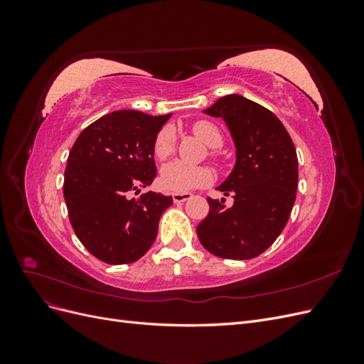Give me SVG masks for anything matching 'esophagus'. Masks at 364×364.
<instances>
[{
  "instance_id": "obj_1",
  "label": "esophagus",
  "mask_w": 364,
  "mask_h": 364,
  "mask_svg": "<svg viewBox=\"0 0 364 364\" xmlns=\"http://www.w3.org/2000/svg\"><path fill=\"white\" fill-rule=\"evenodd\" d=\"M188 199H191V194L190 193H174L173 194V202L174 203H183Z\"/></svg>"
}]
</instances>
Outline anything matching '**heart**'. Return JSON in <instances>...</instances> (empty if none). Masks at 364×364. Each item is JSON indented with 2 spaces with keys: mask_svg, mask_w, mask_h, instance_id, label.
Listing matches in <instances>:
<instances>
[{
  "mask_svg": "<svg viewBox=\"0 0 364 364\" xmlns=\"http://www.w3.org/2000/svg\"><path fill=\"white\" fill-rule=\"evenodd\" d=\"M194 134L199 136L205 144L211 147L222 146L223 135L220 129L209 123V121H197L193 126ZM176 136L171 127H162L153 141V153L159 161H165L174 151ZM213 181V173L203 165H188L181 161H173L164 165L161 170V186L165 191L185 193L194 188L208 185Z\"/></svg>",
  "mask_w": 364,
  "mask_h": 364,
  "instance_id": "heart-1",
  "label": "heart"
}]
</instances>
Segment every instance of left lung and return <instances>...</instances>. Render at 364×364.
Returning a JSON list of instances; mask_svg holds the SVG:
<instances>
[{"label":"left lung","instance_id":"8db88e82","mask_svg":"<svg viewBox=\"0 0 364 364\" xmlns=\"http://www.w3.org/2000/svg\"><path fill=\"white\" fill-rule=\"evenodd\" d=\"M223 118L237 149L235 167L217 186L234 205L209 199L197 226L203 247L226 259H250L269 249L289 222L297 190V155L279 118L243 95L230 94L203 111Z\"/></svg>","mask_w":364,"mask_h":364}]
</instances>
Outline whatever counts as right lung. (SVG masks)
<instances>
[{
	"label": "right lung",
	"instance_id": "add662e5",
	"mask_svg": "<svg viewBox=\"0 0 364 364\" xmlns=\"http://www.w3.org/2000/svg\"><path fill=\"white\" fill-rule=\"evenodd\" d=\"M171 114L117 111L87 126L68 155L63 197L80 243L107 264L139 259L158 235L171 196L144 193L156 178L153 141Z\"/></svg>",
	"mask_w": 364,
	"mask_h": 364
}]
</instances>
